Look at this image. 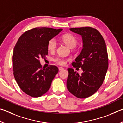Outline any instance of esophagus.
<instances>
[{
  "label": "esophagus",
  "mask_w": 123,
  "mask_h": 123,
  "mask_svg": "<svg viewBox=\"0 0 123 123\" xmlns=\"http://www.w3.org/2000/svg\"><path fill=\"white\" fill-rule=\"evenodd\" d=\"M63 69H64V68H63L62 67H58V69H59V71H61V70H63Z\"/></svg>",
  "instance_id": "obj_1"
}]
</instances>
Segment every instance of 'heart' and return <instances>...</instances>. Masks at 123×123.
<instances>
[{
    "mask_svg": "<svg viewBox=\"0 0 123 123\" xmlns=\"http://www.w3.org/2000/svg\"><path fill=\"white\" fill-rule=\"evenodd\" d=\"M62 39L63 42L70 48H73L77 46L78 40L77 38L73 35L71 34H65L62 37ZM57 47V42L55 38H52L48 42L47 48L49 51L52 52L56 50ZM53 61L59 65H65L66 63L65 60L60 56H56L53 58Z\"/></svg>",
    "mask_w": 123,
    "mask_h": 123,
    "instance_id": "b5f03b06",
    "label": "heart"
}]
</instances>
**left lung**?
I'll return each instance as SVG.
<instances>
[{"instance_id": "obj_1", "label": "left lung", "mask_w": 123, "mask_h": 123, "mask_svg": "<svg viewBox=\"0 0 123 123\" xmlns=\"http://www.w3.org/2000/svg\"><path fill=\"white\" fill-rule=\"evenodd\" d=\"M72 32L81 35L83 48L72 65L81 68V75L68 68L67 87L78 98H85L96 92L102 85L108 67L106 43L96 29L90 27L70 28Z\"/></svg>"}]
</instances>
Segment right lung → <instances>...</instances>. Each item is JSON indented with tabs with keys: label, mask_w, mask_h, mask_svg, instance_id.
Listing matches in <instances>:
<instances>
[{
	"label": "right lung",
	"mask_w": 123,
	"mask_h": 123,
	"mask_svg": "<svg viewBox=\"0 0 123 123\" xmlns=\"http://www.w3.org/2000/svg\"><path fill=\"white\" fill-rule=\"evenodd\" d=\"M62 29L37 27L26 31L19 37L13 49V75L17 84L27 95L38 97L50 89L58 73L57 67L42 68L39 58L48 54V42Z\"/></svg>",
	"instance_id": "add662e5"
}]
</instances>
